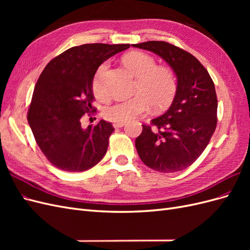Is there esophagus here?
<instances>
[{"label": "esophagus", "mask_w": 250, "mask_h": 250, "mask_svg": "<svg viewBox=\"0 0 250 250\" xmlns=\"http://www.w3.org/2000/svg\"><path fill=\"white\" fill-rule=\"evenodd\" d=\"M125 125V123L124 122H121V123H113V127L115 128H121V127H123Z\"/></svg>", "instance_id": "esophagus-1"}]
</instances>
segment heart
Here are the masks:
<instances>
[{
    "instance_id": "heart-1",
    "label": "heart",
    "mask_w": 250,
    "mask_h": 250,
    "mask_svg": "<svg viewBox=\"0 0 250 250\" xmlns=\"http://www.w3.org/2000/svg\"><path fill=\"white\" fill-rule=\"evenodd\" d=\"M123 63L138 78L133 86L135 96L105 107V119L113 123H125L147 112L150 105L154 110L169 106L177 90V79L170 67L158 66L152 56L142 52L128 53L123 57ZM108 62L98 66L92 81L93 93L99 101H106L109 98V90L104 82Z\"/></svg>"
}]
</instances>
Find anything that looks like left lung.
Wrapping results in <instances>:
<instances>
[{
	"label": "left lung",
	"mask_w": 250,
	"mask_h": 250,
	"mask_svg": "<svg viewBox=\"0 0 250 250\" xmlns=\"http://www.w3.org/2000/svg\"><path fill=\"white\" fill-rule=\"evenodd\" d=\"M132 47L153 52L174 71L177 90L169 109L142 125L135 148L147 167L163 173L191 166L207 148L217 126L214 82L199 60L167 42L151 41Z\"/></svg>",
	"instance_id": "obj_1"
}]
</instances>
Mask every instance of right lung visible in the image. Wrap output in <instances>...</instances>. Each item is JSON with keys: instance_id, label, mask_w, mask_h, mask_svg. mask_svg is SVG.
Instances as JSON below:
<instances>
[{"instance_id": "obj_1", "label": "right lung", "mask_w": 250, "mask_h": 250, "mask_svg": "<svg viewBox=\"0 0 250 250\" xmlns=\"http://www.w3.org/2000/svg\"><path fill=\"white\" fill-rule=\"evenodd\" d=\"M129 47L81 44L53 58L42 72L27 119L37 145L54 167L82 172L104 157L115 128L104 120L83 128L81 121L96 111L92 81L98 66Z\"/></svg>"}]
</instances>
